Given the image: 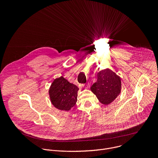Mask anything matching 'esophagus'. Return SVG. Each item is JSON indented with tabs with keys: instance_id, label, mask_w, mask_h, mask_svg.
Returning <instances> with one entry per match:
<instances>
[{
	"instance_id": "obj_1",
	"label": "esophagus",
	"mask_w": 158,
	"mask_h": 158,
	"mask_svg": "<svg viewBox=\"0 0 158 158\" xmlns=\"http://www.w3.org/2000/svg\"><path fill=\"white\" fill-rule=\"evenodd\" d=\"M83 87H84L85 89H88V88L90 87V84L87 83V84H86L85 85H84Z\"/></svg>"
}]
</instances>
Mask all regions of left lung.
<instances>
[{
  "label": "left lung",
  "instance_id": "left-lung-1",
  "mask_svg": "<svg viewBox=\"0 0 158 158\" xmlns=\"http://www.w3.org/2000/svg\"><path fill=\"white\" fill-rule=\"evenodd\" d=\"M97 81L91 86V91L104 105L113 102L121 93V79L114 71L107 68L98 73Z\"/></svg>",
  "mask_w": 158,
  "mask_h": 158
}]
</instances>
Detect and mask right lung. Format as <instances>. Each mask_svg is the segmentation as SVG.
<instances>
[{
	"instance_id": "obj_1",
	"label": "right lung",
	"mask_w": 158,
	"mask_h": 158,
	"mask_svg": "<svg viewBox=\"0 0 158 158\" xmlns=\"http://www.w3.org/2000/svg\"><path fill=\"white\" fill-rule=\"evenodd\" d=\"M79 88L63 76L54 80L49 89L52 104L57 109L69 111L77 102Z\"/></svg>"
}]
</instances>
